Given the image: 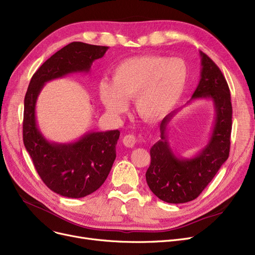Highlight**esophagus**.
<instances>
[{
    "mask_svg": "<svg viewBox=\"0 0 255 255\" xmlns=\"http://www.w3.org/2000/svg\"><path fill=\"white\" fill-rule=\"evenodd\" d=\"M139 140H141V138L138 139L134 134H127L123 138V143L128 148H132L134 147L135 143H137Z\"/></svg>",
    "mask_w": 255,
    "mask_h": 255,
    "instance_id": "1",
    "label": "esophagus"
}]
</instances>
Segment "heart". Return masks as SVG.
<instances>
[{"instance_id": "b5f03b06", "label": "heart", "mask_w": 255, "mask_h": 255, "mask_svg": "<svg viewBox=\"0 0 255 255\" xmlns=\"http://www.w3.org/2000/svg\"><path fill=\"white\" fill-rule=\"evenodd\" d=\"M187 81L189 68L183 59L146 55L120 62L113 71L112 83L103 80L99 84V96L114 116L125 112V100L133 99L142 119L158 121L180 101Z\"/></svg>"}]
</instances>
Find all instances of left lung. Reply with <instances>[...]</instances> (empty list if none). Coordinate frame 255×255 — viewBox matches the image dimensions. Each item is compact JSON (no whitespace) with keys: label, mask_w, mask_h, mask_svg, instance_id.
Segmentation results:
<instances>
[{"label":"left lung","mask_w":255,"mask_h":255,"mask_svg":"<svg viewBox=\"0 0 255 255\" xmlns=\"http://www.w3.org/2000/svg\"><path fill=\"white\" fill-rule=\"evenodd\" d=\"M200 56L201 79L192 100H213L216 109L215 126L206 147L195 157L186 159L175 156L165 137L167 126L178 110L161 121V139L154 143L150 150L151 163L146 173V180L152 193L168 203H185L196 199L229 156L232 127L229 87L218 65L205 53L200 52Z\"/></svg>","instance_id":"obj_1"}]
</instances>
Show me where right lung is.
Masks as SVG:
<instances>
[{"label": "right lung", "mask_w": 255, "mask_h": 255, "mask_svg": "<svg viewBox=\"0 0 255 255\" xmlns=\"http://www.w3.org/2000/svg\"><path fill=\"white\" fill-rule=\"evenodd\" d=\"M108 47L74 41L42 63L32 76L24 102L23 139L41 180L51 191L68 198L91 195L106 180L116 159L119 130L90 132L72 143H55L36 125L35 104L46 82L71 73L88 72Z\"/></svg>", "instance_id": "right-lung-1"}]
</instances>
